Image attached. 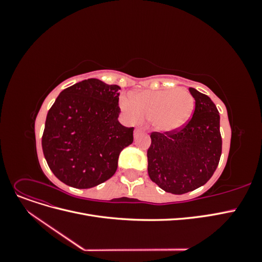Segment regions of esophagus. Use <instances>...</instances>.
Returning a JSON list of instances; mask_svg holds the SVG:
<instances>
[{
  "instance_id": "34e87169",
  "label": "esophagus",
  "mask_w": 262,
  "mask_h": 262,
  "mask_svg": "<svg viewBox=\"0 0 262 262\" xmlns=\"http://www.w3.org/2000/svg\"><path fill=\"white\" fill-rule=\"evenodd\" d=\"M141 132H143V130H142V129H139V128L134 130V138H137Z\"/></svg>"
}]
</instances>
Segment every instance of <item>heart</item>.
<instances>
[{
	"mask_svg": "<svg viewBox=\"0 0 262 262\" xmlns=\"http://www.w3.org/2000/svg\"><path fill=\"white\" fill-rule=\"evenodd\" d=\"M194 98L186 89L144 91L132 97L122 95L119 107L130 123L149 119L152 128L160 133L181 129L192 117Z\"/></svg>",
	"mask_w": 262,
	"mask_h": 262,
	"instance_id": "1",
	"label": "heart"
}]
</instances>
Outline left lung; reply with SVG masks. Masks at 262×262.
I'll return each instance as SVG.
<instances>
[{
    "label": "left lung",
    "mask_w": 262,
    "mask_h": 262,
    "mask_svg": "<svg viewBox=\"0 0 262 262\" xmlns=\"http://www.w3.org/2000/svg\"><path fill=\"white\" fill-rule=\"evenodd\" d=\"M195 100L190 121L177 132L150 134L147 171L166 192L182 194L207 184L222 154L220 114L207 95L189 87Z\"/></svg>",
    "instance_id": "obj_1"
}]
</instances>
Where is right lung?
<instances>
[{"mask_svg": "<svg viewBox=\"0 0 262 262\" xmlns=\"http://www.w3.org/2000/svg\"><path fill=\"white\" fill-rule=\"evenodd\" d=\"M119 90L89 78L62 91L48 112L43 155L66 185L87 189L105 182L116 172L121 150L132 144L133 128L118 120Z\"/></svg>", "mask_w": 262, "mask_h": 262, "instance_id": "right-lung-1", "label": "right lung"}]
</instances>
